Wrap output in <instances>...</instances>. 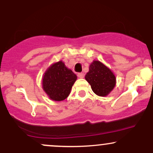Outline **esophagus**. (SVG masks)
<instances>
[{
    "mask_svg": "<svg viewBox=\"0 0 153 153\" xmlns=\"http://www.w3.org/2000/svg\"><path fill=\"white\" fill-rule=\"evenodd\" d=\"M78 78H84V73H78Z\"/></svg>",
    "mask_w": 153,
    "mask_h": 153,
    "instance_id": "obj_1",
    "label": "esophagus"
}]
</instances>
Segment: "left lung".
I'll return each instance as SVG.
<instances>
[{
    "mask_svg": "<svg viewBox=\"0 0 153 153\" xmlns=\"http://www.w3.org/2000/svg\"><path fill=\"white\" fill-rule=\"evenodd\" d=\"M96 95L106 96L116 85V77L108 68L100 61L94 60L89 66L85 76Z\"/></svg>",
    "mask_w": 153,
    "mask_h": 153,
    "instance_id": "obj_1",
    "label": "left lung"
}]
</instances>
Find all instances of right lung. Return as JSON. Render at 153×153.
Returning a JSON list of instances; mask_svg holds the SVG:
<instances>
[{
	"label": "right lung",
	"mask_w": 153,
	"mask_h": 153,
	"mask_svg": "<svg viewBox=\"0 0 153 153\" xmlns=\"http://www.w3.org/2000/svg\"><path fill=\"white\" fill-rule=\"evenodd\" d=\"M77 75L62 61L54 63L47 70L42 78V88L50 99L63 101L71 94Z\"/></svg>",
	"instance_id": "obj_1"
}]
</instances>
